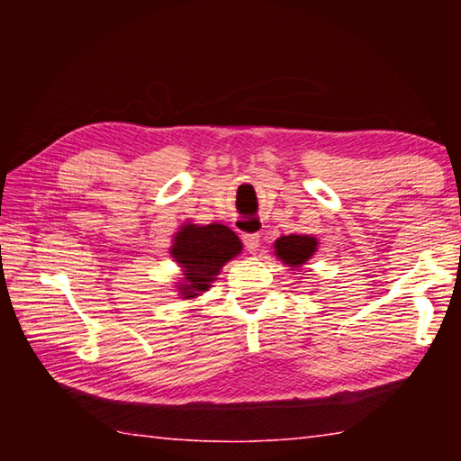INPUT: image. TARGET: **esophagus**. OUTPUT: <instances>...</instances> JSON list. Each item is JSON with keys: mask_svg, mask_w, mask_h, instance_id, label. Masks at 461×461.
I'll list each match as a JSON object with an SVG mask.
<instances>
[{"mask_svg": "<svg viewBox=\"0 0 461 461\" xmlns=\"http://www.w3.org/2000/svg\"><path fill=\"white\" fill-rule=\"evenodd\" d=\"M241 240H244V246L249 254H254L260 248V233H244Z\"/></svg>", "mask_w": 461, "mask_h": 461, "instance_id": "esophagus-1", "label": "esophagus"}]
</instances>
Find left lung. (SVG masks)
Returning a JSON list of instances; mask_svg holds the SVG:
<instances>
[{"mask_svg": "<svg viewBox=\"0 0 461 461\" xmlns=\"http://www.w3.org/2000/svg\"><path fill=\"white\" fill-rule=\"evenodd\" d=\"M317 240L311 236H296V233H291V236H283L276 240V256L280 260H285L288 267H301L305 264L311 256L315 252Z\"/></svg>", "mask_w": 461, "mask_h": 461, "instance_id": "8db88e82", "label": "left lung"}]
</instances>
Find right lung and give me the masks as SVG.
<instances>
[{
    "mask_svg": "<svg viewBox=\"0 0 461 461\" xmlns=\"http://www.w3.org/2000/svg\"><path fill=\"white\" fill-rule=\"evenodd\" d=\"M240 238L221 223H209L201 228L193 223L183 225V230L176 233L170 254L185 270L186 285H181L185 299L207 291L220 268L240 254Z\"/></svg>",
    "mask_w": 461,
    "mask_h": 461,
    "instance_id": "obj_1",
    "label": "right lung"
}]
</instances>
